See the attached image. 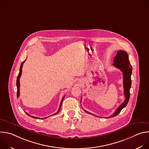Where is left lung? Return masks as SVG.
I'll use <instances>...</instances> for the list:
<instances>
[{"mask_svg":"<svg viewBox=\"0 0 149 149\" xmlns=\"http://www.w3.org/2000/svg\"><path fill=\"white\" fill-rule=\"evenodd\" d=\"M113 62H114V63L113 64V65H114L115 67L120 70L122 71L123 74L124 94V97H125V100L117 108V109L113 113V114H112L111 116H110L108 117H105V118L114 117L116 116L117 114H118L120 113V111L122 110V109H124L127 105V104L129 102V101L130 99V90L131 85H132L131 75H132V67L130 65V61L129 59L128 54H127V52L124 51H122V50L118 51L117 55L113 60ZM84 110L87 113L97 116L95 115H94L92 113L88 112L86 110ZM97 117H98V116H97Z\"/></svg>","mask_w":149,"mask_h":149,"instance_id":"8db88e82","label":"left lung"}]
</instances>
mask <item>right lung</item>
Wrapping results in <instances>:
<instances>
[{
    "instance_id": "obj_1",
    "label": "right lung",
    "mask_w": 149,
    "mask_h": 149,
    "mask_svg": "<svg viewBox=\"0 0 149 149\" xmlns=\"http://www.w3.org/2000/svg\"><path fill=\"white\" fill-rule=\"evenodd\" d=\"M25 60L24 61H23V62H22V63H21L20 67V69H19V74H18V75H17V80H16V86H17V98L19 97V87H20L19 79H20V77L21 75H22V67H23V64H24V63L25 62ZM64 97H63L62 98V100H61V103H60V105H59V110H58V111H57L56 113H55V114H53V115H55V114H58V113L59 112V111H60V110H61V108L62 103V101H63V99H64ZM25 113H26V112H25ZM26 113V114H27L28 116H29V117H31L32 118H36V119H40V118H39V117H35V116H31V115L28 114L27 113ZM53 115H52V116H53ZM47 117H45V118H42L41 119H45V118H47Z\"/></svg>"
}]
</instances>
